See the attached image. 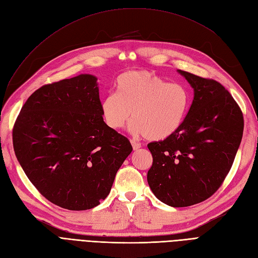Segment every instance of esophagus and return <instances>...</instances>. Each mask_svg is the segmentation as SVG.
Here are the masks:
<instances>
[{"mask_svg":"<svg viewBox=\"0 0 258 258\" xmlns=\"http://www.w3.org/2000/svg\"><path fill=\"white\" fill-rule=\"evenodd\" d=\"M131 144H132V148H134V151H138L141 148V144L137 143L136 141H134V140H131Z\"/></svg>","mask_w":258,"mask_h":258,"instance_id":"34e87169","label":"esophagus"}]
</instances>
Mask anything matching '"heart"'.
<instances>
[{
  "instance_id": "1",
  "label": "heart",
  "mask_w": 258,
  "mask_h": 258,
  "mask_svg": "<svg viewBox=\"0 0 258 258\" xmlns=\"http://www.w3.org/2000/svg\"><path fill=\"white\" fill-rule=\"evenodd\" d=\"M189 106V92L182 84L168 83L147 71H131L116 81V91L101 101L106 126L119 130L131 118L130 130L151 141L167 139L181 127Z\"/></svg>"
}]
</instances>
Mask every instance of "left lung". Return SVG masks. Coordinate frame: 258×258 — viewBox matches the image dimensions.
I'll use <instances>...</instances> for the list:
<instances>
[{"mask_svg":"<svg viewBox=\"0 0 258 258\" xmlns=\"http://www.w3.org/2000/svg\"><path fill=\"white\" fill-rule=\"evenodd\" d=\"M194 89L183 123L163 141L147 145L153 165L147 182L170 207H189L220 188L243 135V115L224 86L177 70Z\"/></svg>","mask_w":258,"mask_h":258,"instance_id":"obj_1","label":"left lung"}]
</instances>
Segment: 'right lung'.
<instances>
[{"label": "right lung", "mask_w": 258, "mask_h": 258, "mask_svg": "<svg viewBox=\"0 0 258 258\" xmlns=\"http://www.w3.org/2000/svg\"><path fill=\"white\" fill-rule=\"evenodd\" d=\"M97 81L81 74L43 86L23 104L13 129L15 154L31 183L72 211L100 205L132 152L129 140L103 120Z\"/></svg>", "instance_id": "right-lung-1"}]
</instances>
